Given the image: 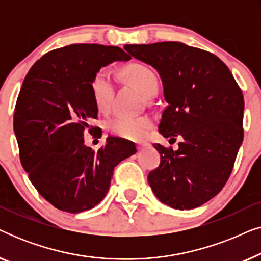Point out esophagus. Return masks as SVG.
<instances>
[{"instance_id": "esophagus-1", "label": "esophagus", "mask_w": 261, "mask_h": 261, "mask_svg": "<svg viewBox=\"0 0 261 261\" xmlns=\"http://www.w3.org/2000/svg\"><path fill=\"white\" fill-rule=\"evenodd\" d=\"M149 146L151 145H149L148 142H139V144L137 145V147H138V151H144V149L148 148Z\"/></svg>"}]
</instances>
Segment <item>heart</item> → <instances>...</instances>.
Listing matches in <instances>:
<instances>
[{"label": "heart", "instance_id": "obj_1", "mask_svg": "<svg viewBox=\"0 0 261 261\" xmlns=\"http://www.w3.org/2000/svg\"><path fill=\"white\" fill-rule=\"evenodd\" d=\"M123 76L146 97L156 91L158 81L149 67L133 64L123 70ZM91 94L98 110L107 112L112 105L114 95V80L108 69H101L94 74L91 81ZM110 132L128 140H141L152 128V120L147 116L117 115L108 124Z\"/></svg>", "mask_w": 261, "mask_h": 261}]
</instances>
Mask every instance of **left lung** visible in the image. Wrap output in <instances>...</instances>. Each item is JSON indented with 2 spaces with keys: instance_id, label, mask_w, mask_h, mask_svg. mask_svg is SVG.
Here are the masks:
<instances>
[{
  "instance_id": "obj_1",
  "label": "left lung",
  "mask_w": 261,
  "mask_h": 261,
  "mask_svg": "<svg viewBox=\"0 0 261 261\" xmlns=\"http://www.w3.org/2000/svg\"><path fill=\"white\" fill-rule=\"evenodd\" d=\"M124 49L162 80L167 107L159 133L183 138L177 151L153 145L160 165L148 173L149 187L171 208H197L222 190L233 170L244 139L241 89L220 58L183 42L124 45Z\"/></svg>"
}]
</instances>
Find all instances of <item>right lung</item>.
<instances>
[{"label": "right lung", "instance_id": "right-lung-1", "mask_svg": "<svg viewBox=\"0 0 261 261\" xmlns=\"http://www.w3.org/2000/svg\"><path fill=\"white\" fill-rule=\"evenodd\" d=\"M122 48L74 44L42 56L28 71L14 113L20 160L39 194L57 209L87 212L106 197L115 166L137 153L133 142L109 137L97 152L84 132L97 117L94 74L130 60Z\"/></svg>", "mask_w": 261, "mask_h": 261}]
</instances>
